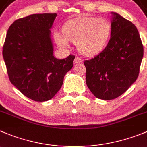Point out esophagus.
I'll return each instance as SVG.
<instances>
[{"label": "esophagus", "mask_w": 147, "mask_h": 147, "mask_svg": "<svg viewBox=\"0 0 147 147\" xmlns=\"http://www.w3.org/2000/svg\"><path fill=\"white\" fill-rule=\"evenodd\" d=\"M83 62V59L80 57H76L74 59V64H78V63H82Z\"/></svg>", "instance_id": "34e87169"}]
</instances>
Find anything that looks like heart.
Instances as JSON below:
<instances>
[{
	"mask_svg": "<svg viewBox=\"0 0 147 147\" xmlns=\"http://www.w3.org/2000/svg\"><path fill=\"white\" fill-rule=\"evenodd\" d=\"M112 27L106 19L80 16L69 20L63 26V33L54 32V39L63 49L69 47V41L77 43L82 54L93 57L98 54L107 44Z\"/></svg>",
	"mask_w": 147,
	"mask_h": 147,
	"instance_id": "1",
	"label": "heart"
}]
</instances>
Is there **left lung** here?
Listing matches in <instances>:
<instances>
[{"label":"left lung","mask_w":147,"mask_h":147,"mask_svg":"<svg viewBox=\"0 0 147 147\" xmlns=\"http://www.w3.org/2000/svg\"><path fill=\"white\" fill-rule=\"evenodd\" d=\"M105 49L84 61L86 84L96 98L112 100L124 94L136 80L144 46L136 27L117 13Z\"/></svg>","instance_id":"left-lung-1"}]
</instances>
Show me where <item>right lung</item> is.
<instances>
[{"instance_id": "right-lung-1", "label": "right lung", "mask_w": 147, "mask_h": 147, "mask_svg": "<svg viewBox=\"0 0 147 147\" xmlns=\"http://www.w3.org/2000/svg\"><path fill=\"white\" fill-rule=\"evenodd\" d=\"M57 13H35L15 20L8 30L3 57L11 83L35 101L53 98L64 75L73 66L75 56L53 57L51 30Z\"/></svg>"}]
</instances>
